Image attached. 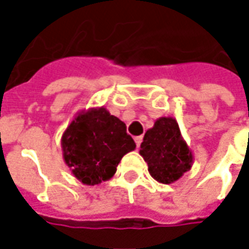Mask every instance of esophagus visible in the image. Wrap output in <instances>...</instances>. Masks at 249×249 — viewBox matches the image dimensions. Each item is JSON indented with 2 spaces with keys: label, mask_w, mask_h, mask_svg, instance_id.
<instances>
[{
  "label": "esophagus",
  "mask_w": 249,
  "mask_h": 249,
  "mask_svg": "<svg viewBox=\"0 0 249 249\" xmlns=\"http://www.w3.org/2000/svg\"><path fill=\"white\" fill-rule=\"evenodd\" d=\"M141 141H142V137H141V136H137V137H135V142H136V146H137V148L140 146Z\"/></svg>",
  "instance_id": "obj_1"
}]
</instances>
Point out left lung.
I'll list each match as a JSON object with an SVG mask.
<instances>
[{
  "mask_svg": "<svg viewBox=\"0 0 249 249\" xmlns=\"http://www.w3.org/2000/svg\"><path fill=\"white\" fill-rule=\"evenodd\" d=\"M140 155L148 164L152 178L161 184L178 181L193 164L192 151L173 117H160L146 130Z\"/></svg>",
  "mask_w": 249,
  "mask_h": 249,
  "instance_id": "8db88e82",
  "label": "left lung"
}]
</instances>
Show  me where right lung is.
Listing matches in <instances>:
<instances>
[{
    "mask_svg": "<svg viewBox=\"0 0 249 249\" xmlns=\"http://www.w3.org/2000/svg\"><path fill=\"white\" fill-rule=\"evenodd\" d=\"M64 161L85 185L107 181L128 152L135 151L126 126L107 108L84 109L74 116L61 137Z\"/></svg>",
    "mask_w": 249,
    "mask_h": 249,
    "instance_id": "obj_1",
    "label": "right lung"
}]
</instances>
